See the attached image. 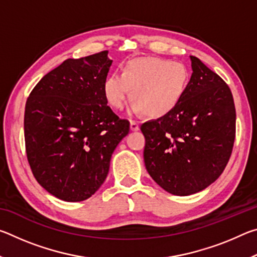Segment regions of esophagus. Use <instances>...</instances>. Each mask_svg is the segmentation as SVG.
<instances>
[{"label": "esophagus", "mask_w": 257, "mask_h": 257, "mask_svg": "<svg viewBox=\"0 0 257 257\" xmlns=\"http://www.w3.org/2000/svg\"><path fill=\"white\" fill-rule=\"evenodd\" d=\"M138 129H139V123H138V121L130 120V130H133V132H137Z\"/></svg>", "instance_id": "1"}]
</instances>
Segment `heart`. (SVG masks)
Listing matches in <instances>:
<instances>
[{"mask_svg":"<svg viewBox=\"0 0 257 257\" xmlns=\"http://www.w3.org/2000/svg\"><path fill=\"white\" fill-rule=\"evenodd\" d=\"M188 70L184 63L158 58H138L125 64L122 73L113 72L103 82V93L112 107L122 110L132 97L135 110L150 116L171 111L184 94Z\"/></svg>","mask_w":257,"mask_h":257,"instance_id":"b5f03b06","label":"heart"}]
</instances>
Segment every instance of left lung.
Listing matches in <instances>:
<instances>
[{
	"label": "left lung",
	"instance_id": "8db88e82",
	"mask_svg": "<svg viewBox=\"0 0 257 257\" xmlns=\"http://www.w3.org/2000/svg\"><path fill=\"white\" fill-rule=\"evenodd\" d=\"M190 80L176 106L141 125L147 172L177 196L198 193L223 172L236 135V108L222 78L190 56Z\"/></svg>",
	"mask_w": 257,
	"mask_h": 257
}]
</instances>
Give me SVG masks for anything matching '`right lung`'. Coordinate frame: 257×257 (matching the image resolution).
I'll return each instance as SVG.
<instances>
[{"label": "right lung", "instance_id": "1", "mask_svg": "<svg viewBox=\"0 0 257 257\" xmlns=\"http://www.w3.org/2000/svg\"><path fill=\"white\" fill-rule=\"evenodd\" d=\"M107 51L68 59L34 87L25 108L26 153L34 177L51 195L81 202L106 179L112 153L129 133L103 93Z\"/></svg>", "mask_w": 257, "mask_h": 257}]
</instances>
